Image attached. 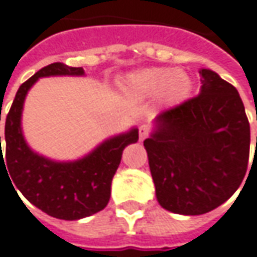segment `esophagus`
<instances>
[{
    "label": "esophagus",
    "instance_id": "obj_1",
    "mask_svg": "<svg viewBox=\"0 0 257 257\" xmlns=\"http://www.w3.org/2000/svg\"><path fill=\"white\" fill-rule=\"evenodd\" d=\"M151 132V128L148 125H141L140 126V140L144 141L148 135H150Z\"/></svg>",
    "mask_w": 257,
    "mask_h": 257
}]
</instances>
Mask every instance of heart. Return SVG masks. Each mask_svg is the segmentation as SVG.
<instances>
[{
	"label": "heart",
	"instance_id": "b5f03b06",
	"mask_svg": "<svg viewBox=\"0 0 257 257\" xmlns=\"http://www.w3.org/2000/svg\"><path fill=\"white\" fill-rule=\"evenodd\" d=\"M125 84L129 92L138 97L157 95V100L167 107L184 102L193 87L191 79L184 70H170L167 67H150L131 73Z\"/></svg>",
	"mask_w": 257,
	"mask_h": 257
}]
</instances>
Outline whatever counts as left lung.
<instances>
[{
  "label": "left lung",
  "mask_w": 257,
  "mask_h": 257,
  "mask_svg": "<svg viewBox=\"0 0 257 257\" xmlns=\"http://www.w3.org/2000/svg\"><path fill=\"white\" fill-rule=\"evenodd\" d=\"M200 74V95L160 113L144 141L158 203L184 216L227 201L244 178L250 151L239 92L213 70Z\"/></svg>",
  "instance_id": "8db88e82"
}]
</instances>
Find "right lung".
Here are the masks:
<instances>
[{
  "mask_svg": "<svg viewBox=\"0 0 257 257\" xmlns=\"http://www.w3.org/2000/svg\"><path fill=\"white\" fill-rule=\"evenodd\" d=\"M83 74L82 67L51 63L31 76L20 86L7 115L6 158L1 151L0 137V177L3 167L10 183L13 181V188L17 187L21 194L41 211L62 220L87 217L107 206L112 178L120 164L122 152L129 144L138 141V129L132 128L102 142L83 158L70 162L53 161L28 147L21 129V113L31 86L40 77Z\"/></svg>",
  "mask_w": 257,
  "mask_h": 257,
  "instance_id": "right-lung-1",
  "label": "right lung"
}]
</instances>
